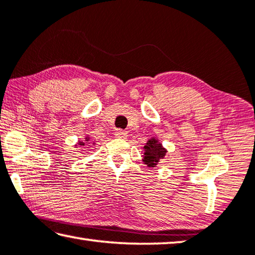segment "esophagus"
I'll use <instances>...</instances> for the list:
<instances>
[{"mask_svg": "<svg viewBox=\"0 0 255 255\" xmlns=\"http://www.w3.org/2000/svg\"><path fill=\"white\" fill-rule=\"evenodd\" d=\"M114 135L117 136V137H119V138H126L128 136V133L126 131H123V129L119 128V129H117V131H115Z\"/></svg>", "mask_w": 255, "mask_h": 255, "instance_id": "obj_1", "label": "esophagus"}]
</instances>
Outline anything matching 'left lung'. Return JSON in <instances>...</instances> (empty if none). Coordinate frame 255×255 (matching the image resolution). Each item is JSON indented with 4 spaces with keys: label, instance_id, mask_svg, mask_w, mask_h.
<instances>
[{
    "label": "left lung",
    "instance_id": "obj_1",
    "mask_svg": "<svg viewBox=\"0 0 255 255\" xmlns=\"http://www.w3.org/2000/svg\"><path fill=\"white\" fill-rule=\"evenodd\" d=\"M166 154V150L162 146L161 143H158L155 137H152L151 140L146 142V145L144 146V164L147 166L154 167Z\"/></svg>",
    "mask_w": 255,
    "mask_h": 255
}]
</instances>
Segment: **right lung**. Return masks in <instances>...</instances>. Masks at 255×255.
I'll use <instances>...</instances> for the list:
<instances>
[{
	"instance_id": "1",
	"label": "right lung",
	"mask_w": 255,
	"mask_h": 255,
	"mask_svg": "<svg viewBox=\"0 0 255 255\" xmlns=\"http://www.w3.org/2000/svg\"><path fill=\"white\" fill-rule=\"evenodd\" d=\"M86 138V141H89V137H85ZM84 142H82V141H81V142H79V145H84Z\"/></svg>"
}]
</instances>
